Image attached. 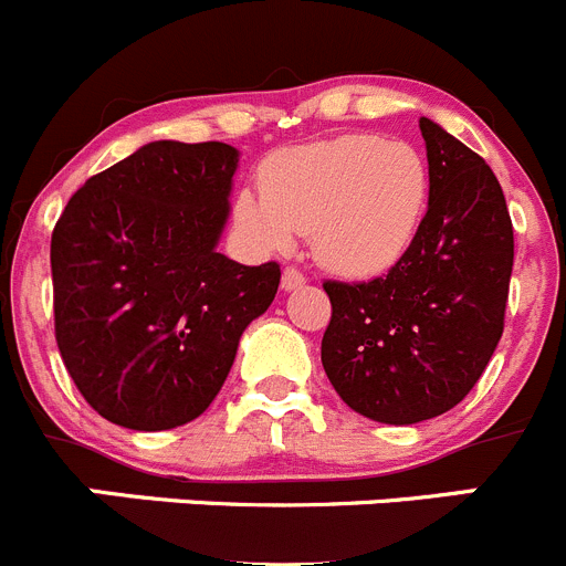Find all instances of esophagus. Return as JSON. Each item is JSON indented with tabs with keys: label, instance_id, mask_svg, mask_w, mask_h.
<instances>
[{
	"label": "esophagus",
	"instance_id": "1",
	"mask_svg": "<svg viewBox=\"0 0 566 566\" xmlns=\"http://www.w3.org/2000/svg\"><path fill=\"white\" fill-rule=\"evenodd\" d=\"M304 282H306V276L298 271V268H293V265L284 268L282 290H295V287H301V284H304Z\"/></svg>",
	"mask_w": 566,
	"mask_h": 566
}]
</instances>
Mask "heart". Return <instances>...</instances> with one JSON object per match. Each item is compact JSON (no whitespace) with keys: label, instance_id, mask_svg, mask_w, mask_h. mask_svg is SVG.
I'll return each mask as SVG.
<instances>
[{"label":"heart","instance_id":"heart-1","mask_svg":"<svg viewBox=\"0 0 566 566\" xmlns=\"http://www.w3.org/2000/svg\"><path fill=\"white\" fill-rule=\"evenodd\" d=\"M429 196V163L415 146L354 132L273 151L260 166V193L234 196V223L268 251L312 232L323 265L376 276L409 254Z\"/></svg>","mask_w":566,"mask_h":566}]
</instances>
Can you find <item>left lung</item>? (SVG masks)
<instances>
[{
	"mask_svg": "<svg viewBox=\"0 0 566 566\" xmlns=\"http://www.w3.org/2000/svg\"><path fill=\"white\" fill-rule=\"evenodd\" d=\"M420 132L431 196L409 254L367 282H323V370L350 409L392 426L468 398L501 343L514 265L512 218L484 157L429 118Z\"/></svg>",
	"mask_w": 566,
	"mask_h": 566,
	"instance_id": "left-lung-1",
	"label": "left lung"
}]
</instances>
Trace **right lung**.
Here are the masks:
<instances>
[{
  "mask_svg": "<svg viewBox=\"0 0 566 566\" xmlns=\"http://www.w3.org/2000/svg\"><path fill=\"white\" fill-rule=\"evenodd\" d=\"M234 168L238 151L218 140H157L87 179L54 223V339L82 398L115 426L196 420L276 295L279 262L216 251Z\"/></svg>",
  "mask_w": 566,
  "mask_h": 566,
  "instance_id": "1",
  "label": "right lung"
}]
</instances>
